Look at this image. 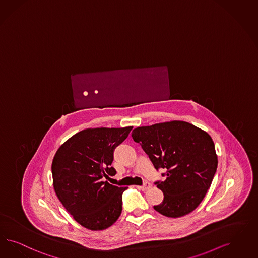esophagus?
<instances>
[{
	"mask_svg": "<svg viewBox=\"0 0 258 258\" xmlns=\"http://www.w3.org/2000/svg\"><path fill=\"white\" fill-rule=\"evenodd\" d=\"M151 187V183H149V182H146V183H145L143 186L140 187V188H141V190H143V191H147V190H149Z\"/></svg>",
	"mask_w": 258,
	"mask_h": 258,
	"instance_id": "1",
	"label": "esophagus"
}]
</instances>
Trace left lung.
Returning a JSON list of instances; mask_svg holds the SVG:
<instances>
[{"instance_id": "obj_1", "label": "left lung", "mask_w": 258, "mask_h": 258, "mask_svg": "<svg viewBox=\"0 0 258 258\" xmlns=\"http://www.w3.org/2000/svg\"><path fill=\"white\" fill-rule=\"evenodd\" d=\"M132 136L155 169H167L166 180L155 183L163 191L164 200L154 206V210L172 218L195 211L204 199L217 169L212 137L184 121L139 126Z\"/></svg>"}]
</instances>
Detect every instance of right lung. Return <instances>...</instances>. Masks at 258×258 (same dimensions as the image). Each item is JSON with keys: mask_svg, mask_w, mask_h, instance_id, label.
I'll list each match as a JSON object with an SVG mask.
<instances>
[{"mask_svg": "<svg viewBox=\"0 0 258 258\" xmlns=\"http://www.w3.org/2000/svg\"><path fill=\"white\" fill-rule=\"evenodd\" d=\"M133 126L86 128L71 136L54 155L51 170L55 194L66 210L83 227L102 231L122 213L126 187L103 181L115 175L111 167L116 147Z\"/></svg>", "mask_w": 258, "mask_h": 258, "instance_id": "1", "label": "right lung"}]
</instances>
